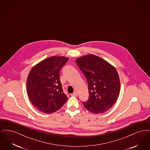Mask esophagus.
Wrapping results in <instances>:
<instances>
[{
	"label": "esophagus",
	"mask_w": 150,
	"mask_h": 150,
	"mask_svg": "<svg viewBox=\"0 0 150 150\" xmlns=\"http://www.w3.org/2000/svg\"><path fill=\"white\" fill-rule=\"evenodd\" d=\"M71 96H74V97H77L78 96V93L76 92H75L74 93L71 94Z\"/></svg>",
	"instance_id": "esophagus-1"
}]
</instances>
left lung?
<instances>
[{
  "label": "left lung",
  "instance_id": "left-lung-1",
  "mask_svg": "<svg viewBox=\"0 0 150 150\" xmlns=\"http://www.w3.org/2000/svg\"><path fill=\"white\" fill-rule=\"evenodd\" d=\"M88 84L89 98L83 102L93 114L103 113L112 107L120 91L119 76L115 67L100 57L87 54L76 59Z\"/></svg>",
  "mask_w": 150,
  "mask_h": 150
}]
</instances>
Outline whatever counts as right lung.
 Instances as JSON below:
<instances>
[{"instance_id":"1","label":"right lung","mask_w":150,"mask_h":150,"mask_svg":"<svg viewBox=\"0 0 150 150\" xmlns=\"http://www.w3.org/2000/svg\"><path fill=\"white\" fill-rule=\"evenodd\" d=\"M69 59L52 56L35 65L29 72L26 89L29 100L39 111L51 114L67 101L59 79V71Z\"/></svg>"}]
</instances>
